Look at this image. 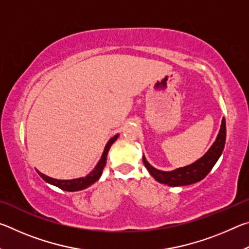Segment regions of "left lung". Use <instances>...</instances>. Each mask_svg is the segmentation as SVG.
Listing matches in <instances>:
<instances>
[{
	"mask_svg": "<svg viewBox=\"0 0 249 249\" xmlns=\"http://www.w3.org/2000/svg\"><path fill=\"white\" fill-rule=\"evenodd\" d=\"M226 140V124L225 119L222 120L221 128L215 142L211 146V148L206 151V154L201 157L196 162L191 165L178 168V169L172 171H161L149 165L145 156H142V161L149 171V174L160 183L168 184L170 187H179V185H188L196 182H199L208 176L209 172L215 165L216 161L222 155L224 149Z\"/></svg>",
	"mask_w": 249,
	"mask_h": 249,
	"instance_id": "obj_1",
	"label": "left lung"
}]
</instances>
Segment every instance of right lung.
<instances>
[{"label": "right lung", "instance_id": "right-lung-1", "mask_svg": "<svg viewBox=\"0 0 249 249\" xmlns=\"http://www.w3.org/2000/svg\"><path fill=\"white\" fill-rule=\"evenodd\" d=\"M117 137H119V134L115 135L114 137H112L111 140L107 142V146H105L104 151L102 154V157H101L100 161L98 162V165H96L94 167V169L86 177H82V178H78V179H71V180H58V179L50 178V177L41 174V172H39L38 170H37V172H38V175L46 181V182L56 185V187L60 188L61 190L70 191V192L83 190V189L90 187L91 184H93L95 181L99 180L101 175H102V171L105 167V163H107L108 150H109V148H111L113 142L117 140Z\"/></svg>", "mask_w": 249, "mask_h": 249}]
</instances>
